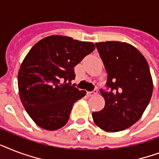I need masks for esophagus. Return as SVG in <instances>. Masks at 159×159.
I'll return each instance as SVG.
<instances>
[{
  "label": "esophagus",
  "mask_w": 159,
  "mask_h": 159,
  "mask_svg": "<svg viewBox=\"0 0 159 159\" xmlns=\"http://www.w3.org/2000/svg\"><path fill=\"white\" fill-rule=\"evenodd\" d=\"M97 90H95V91H90V92H87V95H88V96H93V95H97Z\"/></svg>",
  "instance_id": "34e87169"
}]
</instances>
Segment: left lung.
<instances>
[{
  "mask_svg": "<svg viewBox=\"0 0 159 159\" xmlns=\"http://www.w3.org/2000/svg\"><path fill=\"white\" fill-rule=\"evenodd\" d=\"M108 74L110 92L100 91L105 105L92 113L93 121L107 132L123 131L143 115L153 93L149 64L135 46L126 42L95 43Z\"/></svg>",
  "mask_w": 159,
  "mask_h": 159,
  "instance_id": "left-lung-1",
  "label": "left lung"
}]
</instances>
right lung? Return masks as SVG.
Instances as JSON below:
<instances>
[{
  "label": "right lung",
  "instance_id": "add662e5",
  "mask_svg": "<svg viewBox=\"0 0 159 159\" xmlns=\"http://www.w3.org/2000/svg\"><path fill=\"white\" fill-rule=\"evenodd\" d=\"M95 49L94 43L52 35L31 48L18 73L19 97L40 127L55 131L68 122L73 104L86 91L68 82L75 78L74 67Z\"/></svg>",
  "mask_w": 159,
  "mask_h": 159
}]
</instances>
